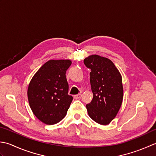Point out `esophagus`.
<instances>
[{
  "mask_svg": "<svg viewBox=\"0 0 156 156\" xmlns=\"http://www.w3.org/2000/svg\"><path fill=\"white\" fill-rule=\"evenodd\" d=\"M81 96H82L81 94H78L77 95H75V96H74V98L76 100H77V99H79V98H81Z\"/></svg>",
  "mask_w": 156,
  "mask_h": 156,
  "instance_id": "esophagus-1",
  "label": "esophagus"
}]
</instances>
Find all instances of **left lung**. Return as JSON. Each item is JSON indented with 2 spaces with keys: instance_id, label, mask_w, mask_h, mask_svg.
I'll return each mask as SVG.
<instances>
[{
  "instance_id": "left-lung-1",
  "label": "left lung",
  "mask_w": 156,
  "mask_h": 156,
  "mask_svg": "<svg viewBox=\"0 0 156 156\" xmlns=\"http://www.w3.org/2000/svg\"><path fill=\"white\" fill-rule=\"evenodd\" d=\"M91 69L90 83L93 99L86 105L89 116L95 122L106 125L116 116L123 99L122 77L111 60L96 55L83 60Z\"/></svg>"
}]
</instances>
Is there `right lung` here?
<instances>
[{"label": "right lung", "mask_w": 156, "mask_h": 156, "mask_svg": "<svg viewBox=\"0 0 156 156\" xmlns=\"http://www.w3.org/2000/svg\"><path fill=\"white\" fill-rule=\"evenodd\" d=\"M70 60H50L34 75L28 86L27 97L34 115L46 125L62 120L73 100L68 94L66 70Z\"/></svg>", "instance_id": "right-lung-1"}]
</instances>
